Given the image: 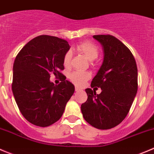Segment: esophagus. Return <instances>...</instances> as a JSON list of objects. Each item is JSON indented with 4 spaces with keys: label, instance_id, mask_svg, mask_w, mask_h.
<instances>
[{
    "label": "esophagus",
    "instance_id": "34e87169",
    "mask_svg": "<svg viewBox=\"0 0 154 154\" xmlns=\"http://www.w3.org/2000/svg\"><path fill=\"white\" fill-rule=\"evenodd\" d=\"M75 91H76V92H79V91H81V89H80V88H78V87H75Z\"/></svg>",
    "mask_w": 154,
    "mask_h": 154
}]
</instances>
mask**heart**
Listing matches in <instances>:
<instances>
[{
	"label": "heart",
	"mask_w": 154,
	"mask_h": 154,
	"mask_svg": "<svg viewBox=\"0 0 154 154\" xmlns=\"http://www.w3.org/2000/svg\"><path fill=\"white\" fill-rule=\"evenodd\" d=\"M77 49L82 54L86 56L87 58L91 61L95 60L99 57V49L94 43L91 42H85L79 44L77 45ZM72 52L70 51H66L63 56V63L64 66H68L70 63ZM91 77V74L85 71H75L69 74V78L75 85H82L85 81L88 80Z\"/></svg>",
	"instance_id": "b5f03b06"
}]
</instances>
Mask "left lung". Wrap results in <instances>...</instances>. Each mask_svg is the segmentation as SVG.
I'll use <instances>...</instances> for the list:
<instances>
[{
    "label": "left lung",
    "mask_w": 154,
    "mask_h": 154,
    "mask_svg": "<svg viewBox=\"0 0 154 154\" xmlns=\"http://www.w3.org/2000/svg\"><path fill=\"white\" fill-rule=\"evenodd\" d=\"M93 37L103 46V62L91 82L100 88L96 94L85 90L88 100L81 106L85 121L99 129H109L121 124L128 114L138 91V69L130 50L111 35Z\"/></svg>",
    "instance_id": "1"
}]
</instances>
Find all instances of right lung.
<instances>
[{"label": "right lung", "instance_id": "obj_1", "mask_svg": "<svg viewBox=\"0 0 154 154\" xmlns=\"http://www.w3.org/2000/svg\"><path fill=\"white\" fill-rule=\"evenodd\" d=\"M67 41L56 36H36L22 48L13 63L12 90L18 107L27 121L38 127L57 122L75 91V87L60 72ZM51 74L62 82L54 85Z\"/></svg>", "mask_w": 154, "mask_h": 154}]
</instances>
